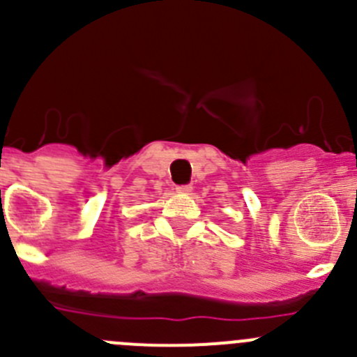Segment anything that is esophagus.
<instances>
[{
    "instance_id": "34e87169",
    "label": "esophagus",
    "mask_w": 357,
    "mask_h": 357,
    "mask_svg": "<svg viewBox=\"0 0 357 357\" xmlns=\"http://www.w3.org/2000/svg\"><path fill=\"white\" fill-rule=\"evenodd\" d=\"M176 190H178V193H190L193 190L192 185H179L176 186Z\"/></svg>"
}]
</instances>
